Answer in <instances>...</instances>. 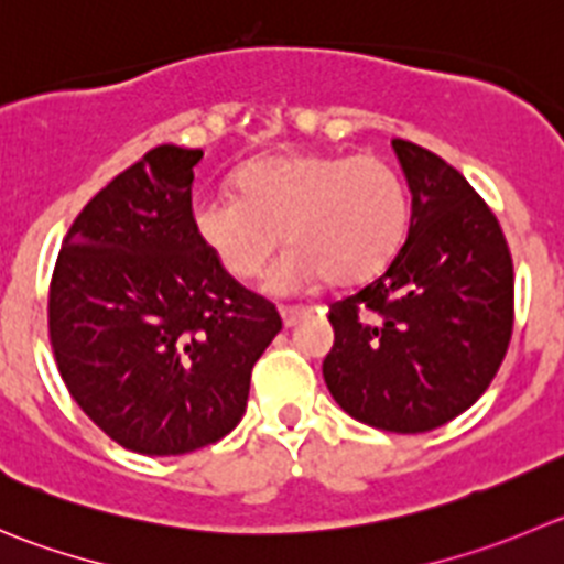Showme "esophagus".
Here are the masks:
<instances>
[{
    "mask_svg": "<svg viewBox=\"0 0 564 564\" xmlns=\"http://www.w3.org/2000/svg\"><path fill=\"white\" fill-rule=\"evenodd\" d=\"M307 313V307H279V315H282V324L285 326H296L299 318H304Z\"/></svg>",
    "mask_w": 564,
    "mask_h": 564,
    "instance_id": "34e87169",
    "label": "esophagus"
}]
</instances>
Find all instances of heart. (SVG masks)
<instances>
[{
	"label": "heart",
	"mask_w": 564,
	"mask_h": 564,
	"mask_svg": "<svg viewBox=\"0 0 564 564\" xmlns=\"http://www.w3.org/2000/svg\"><path fill=\"white\" fill-rule=\"evenodd\" d=\"M235 187L238 196H198L193 229L238 279L260 276L282 235L291 246L268 273L271 293H299L321 276L366 282L406 227L404 182L377 154H265L235 174Z\"/></svg>",
	"instance_id": "heart-1"
}]
</instances>
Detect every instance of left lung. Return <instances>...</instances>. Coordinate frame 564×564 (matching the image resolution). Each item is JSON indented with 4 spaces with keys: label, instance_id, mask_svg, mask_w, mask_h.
Segmentation results:
<instances>
[{
    "label": "left lung",
    "instance_id": "left-lung-1",
    "mask_svg": "<svg viewBox=\"0 0 564 564\" xmlns=\"http://www.w3.org/2000/svg\"><path fill=\"white\" fill-rule=\"evenodd\" d=\"M393 152L412 193L406 243L382 276L329 307L324 382L357 421L417 434L490 388L512 337L514 273L501 227L468 180L401 138Z\"/></svg>",
    "mask_w": 564,
    "mask_h": 564
}]
</instances>
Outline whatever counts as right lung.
<instances>
[{"instance_id":"obj_1","label":"right lung","mask_w":564,"mask_h":564,"mask_svg":"<svg viewBox=\"0 0 564 564\" xmlns=\"http://www.w3.org/2000/svg\"><path fill=\"white\" fill-rule=\"evenodd\" d=\"M202 149H152L74 218L50 288L57 371L85 415L149 457L205 448L246 412L251 368L282 329L191 221Z\"/></svg>"}]
</instances>
